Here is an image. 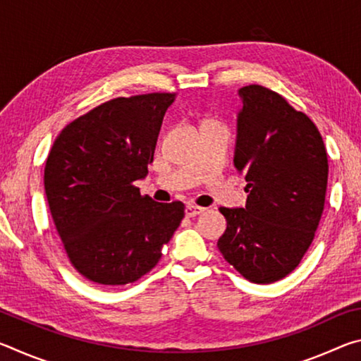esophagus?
<instances>
[{
	"label": "esophagus",
	"instance_id": "1",
	"mask_svg": "<svg viewBox=\"0 0 361 361\" xmlns=\"http://www.w3.org/2000/svg\"><path fill=\"white\" fill-rule=\"evenodd\" d=\"M204 212H205V209H202V207H197V205H188L186 207V216H189V218L197 216Z\"/></svg>",
	"mask_w": 361,
	"mask_h": 361
}]
</instances>
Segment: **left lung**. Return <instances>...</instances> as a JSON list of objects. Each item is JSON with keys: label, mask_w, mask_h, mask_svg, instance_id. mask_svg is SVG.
<instances>
[{"label": "left lung", "mask_w": 361, "mask_h": 361, "mask_svg": "<svg viewBox=\"0 0 361 361\" xmlns=\"http://www.w3.org/2000/svg\"><path fill=\"white\" fill-rule=\"evenodd\" d=\"M234 166L245 175L243 209L221 207L228 228L218 248L253 283L295 271L319 228L328 156L319 129L282 95L258 84L239 89Z\"/></svg>", "instance_id": "1"}]
</instances>
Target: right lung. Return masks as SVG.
Listing matches in <instances>:
<instances>
[{
	"mask_svg": "<svg viewBox=\"0 0 361 361\" xmlns=\"http://www.w3.org/2000/svg\"><path fill=\"white\" fill-rule=\"evenodd\" d=\"M175 94L113 99L59 133L44 169L49 209L76 271L99 285H126L154 267L185 205L154 202L133 185L148 173Z\"/></svg>",
	"mask_w": 361,
	"mask_h": 361,
	"instance_id": "obj_1",
	"label": "right lung"
}]
</instances>
